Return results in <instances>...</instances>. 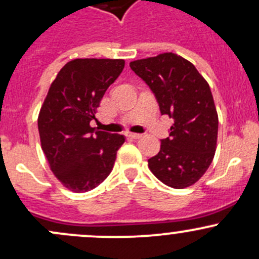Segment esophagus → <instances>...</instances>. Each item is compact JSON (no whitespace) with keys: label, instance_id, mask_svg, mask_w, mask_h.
I'll use <instances>...</instances> for the list:
<instances>
[{"label":"esophagus","instance_id":"obj_1","mask_svg":"<svg viewBox=\"0 0 259 259\" xmlns=\"http://www.w3.org/2000/svg\"><path fill=\"white\" fill-rule=\"evenodd\" d=\"M129 138L135 139V140H136V139H141V138H143V135H141V134H134V133H130Z\"/></svg>","mask_w":259,"mask_h":259}]
</instances>
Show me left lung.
<instances>
[{"mask_svg":"<svg viewBox=\"0 0 259 259\" xmlns=\"http://www.w3.org/2000/svg\"><path fill=\"white\" fill-rule=\"evenodd\" d=\"M151 88L161 114L173 119L160 152L149 168L162 183L176 189L193 186L214 158L219 119L211 91L194 65L173 53L130 62Z\"/></svg>","mask_w":259,"mask_h":259,"instance_id":"8db88e82","label":"left lung"}]
</instances>
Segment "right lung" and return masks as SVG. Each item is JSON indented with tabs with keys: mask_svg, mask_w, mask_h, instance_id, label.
<instances>
[{
	"mask_svg": "<svg viewBox=\"0 0 259 259\" xmlns=\"http://www.w3.org/2000/svg\"><path fill=\"white\" fill-rule=\"evenodd\" d=\"M121 59H75L59 71L38 116L41 149L55 177L75 193L99 186L112 172L120 134L90 125L108 87L124 69Z\"/></svg>",
	"mask_w": 259,
	"mask_h": 259,
	"instance_id": "add662e5",
	"label": "right lung"
}]
</instances>
